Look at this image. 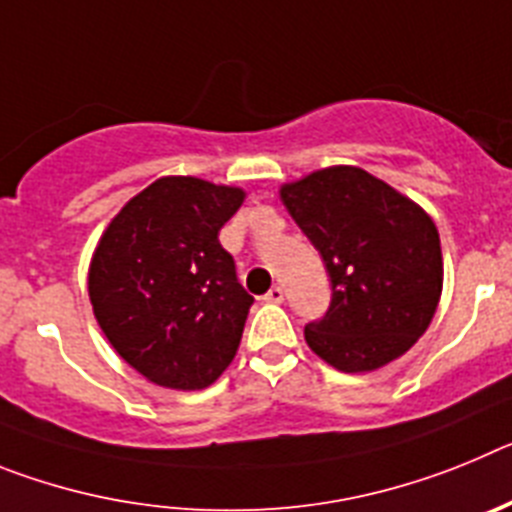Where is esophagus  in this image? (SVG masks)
<instances>
[{
    "mask_svg": "<svg viewBox=\"0 0 512 512\" xmlns=\"http://www.w3.org/2000/svg\"><path fill=\"white\" fill-rule=\"evenodd\" d=\"M261 300H264V302H274V305H279V302H284V289L277 284V287H271L269 292H266V295L261 297Z\"/></svg>",
    "mask_w": 512,
    "mask_h": 512,
    "instance_id": "esophagus-1",
    "label": "esophagus"
}]
</instances>
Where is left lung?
Masks as SVG:
<instances>
[{"mask_svg": "<svg viewBox=\"0 0 512 512\" xmlns=\"http://www.w3.org/2000/svg\"><path fill=\"white\" fill-rule=\"evenodd\" d=\"M328 269L330 307L305 328L307 346L338 372L400 359L423 336L443 289L431 215L359 166H328L279 189Z\"/></svg>", "mask_w": 512, "mask_h": 512, "instance_id": "obj_1", "label": "left lung"}]
</instances>
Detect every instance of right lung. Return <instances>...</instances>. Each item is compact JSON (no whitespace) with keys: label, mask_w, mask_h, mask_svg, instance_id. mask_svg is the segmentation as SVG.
Masks as SVG:
<instances>
[{"label":"right lung","mask_w":512,"mask_h":512,"mask_svg":"<svg viewBox=\"0 0 512 512\" xmlns=\"http://www.w3.org/2000/svg\"><path fill=\"white\" fill-rule=\"evenodd\" d=\"M241 187L161 176L125 202L89 264V300L110 346L148 382L210 387L235 359L253 297L217 233Z\"/></svg>","instance_id":"1"}]
</instances>
